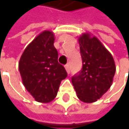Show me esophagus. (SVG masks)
Wrapping results in <instances>:
<instances>
[{
    "label": "esophagus",
    "mask_w": 129,
    "mask_h": 129,
    "mask_svg": "<svg viewBox=\"0 0 129 129\" xmlns=\"http://www.w3.org/2000/svg\"><path fill=\"white\" fill-rule=\"evenodd\" d=\"M64 68H65V69H66V71H67V73H70V67H69V64H66V65L64 66Z\"/></svg>",
    "instance_id": "esophagus-1"
}]
</instances>
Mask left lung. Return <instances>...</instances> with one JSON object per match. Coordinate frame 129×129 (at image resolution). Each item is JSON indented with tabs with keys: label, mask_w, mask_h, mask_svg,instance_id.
<instances>
[{
	"label": "left lung",
	"mask_w": 129,
	"mask_h": 129,
	"mask_svg": "<svg viewBox=\"0 0 129 129\" xmlns=\"http://www.w3.org/2000/svg\"><path fill=\"white\" fill-rule=\"evenodd\" d=\"M82 69L72 77L78 99L94 103L109 90L115 73L113 56L98 38L84 33L78 38Z\"/></svg>",
	"instance_id": "8db88e82"
}]
</instances>
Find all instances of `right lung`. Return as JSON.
Wrapping results in <instances>:
<instances>
[{"mask_svg": "<svg viewBox=\"0 0 129 129\" xmlns=\"http://www.w3.org/2000/svg\"><path fill=\"white\" fill-rule=\"evenodd\" d=\"M52 31L44 30L24 50L18 63L22 83L35 101L49 103L56 98L67 72L58 63Z\"/></svg>", "mask_w": 129, "mask_h": 129, "instance_id": "right-lung-1", "label": "right lung"}]
</instances>
